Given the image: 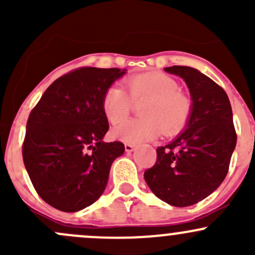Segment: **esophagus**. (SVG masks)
Segmentation results:
<instances>
[{
    "label": "esophagus",
    "instance_id": "34e87169",
    "mask_svg": "<svg viewBox=\"0 0 255 255\" xmlns=\"http://www.w3.org/2000/svg\"><path fill=\"white\" fill-rule=\"evenodd\" d=\"M125 149L127 153H132L133 150H134V145L133 144H129V143H126L125 144Z\"/></svg>",
    "mask_w": 255,
    "mask_h": 255
}]
</instances>
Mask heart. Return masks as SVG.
Wrapping results in <instances>:
<instances>
[{"label": "heart", "instance_id": "heart-1", "mask_svg": "<svg viewBox=\"0 0 255 255\" xmlns=\"http://www.w3.org/2000/svg\"><path fill=\"white\" fill-rule=\"evenodd\" d=\"M128 92L115 84L105 91L102 112L113 126L120 125L131 111L133 102H146L141 108L144 119L131 120L116 127L113 137L129 144L148 142L164 134H176L190 121L192 101L180 91L174 78L159 71L138 74L126 80Z\"/></svg>", "mask_w": 255, "mask_h": 255}]
</instances>
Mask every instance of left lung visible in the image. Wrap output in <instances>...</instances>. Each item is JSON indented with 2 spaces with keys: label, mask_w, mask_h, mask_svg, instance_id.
Masks as SVG:
<instances>
[{
  "label": "left lung",
  "mask_w": 255,
  "mask_h": 255,
  "mask_svg": "<svg viewBox=\"0 0 255 255\" xmlns=\"http://www.w3.org/2000/svg\"><path fill=\"white\" fill-rule=\"evenodd\" d=\"M166 73L185 80L192 100L186 128L156 149V163L144 173L153 194L166 204L186 207L212 194L225 180L237 143L232 107L225 90L190 66Z\"/></svg>",
  "instance_id": "1"
}]
</instances>
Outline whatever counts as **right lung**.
Instances as JSON below:
<instances>
[{
	"label": "right lung",
	"instance_id": "1",
	"mask_svg": "<svg viewBox=\"0 0 255 255\" xmlns=\"http://www.w3.org/2000/svg\"><path fill=\"white\" fill-rule=\"evenodd\" d=\"M126 69L79 68L45 90L27 121L22 155L35 191L47 204L76 212L106 189L110 169L125 153L121 142L105 143L109 121L102 97Z\"/></svg>",
	"mask_w": 255,
	"mask_h": 255
}]
</instances>
